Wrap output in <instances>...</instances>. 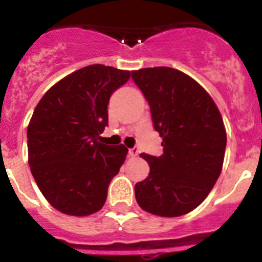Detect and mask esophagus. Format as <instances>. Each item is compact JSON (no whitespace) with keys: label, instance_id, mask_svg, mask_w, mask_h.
<instances>
[{"label":"esophagus","instance_id":"obj_1","mask_svg":"<svg viewBox=\"0 0 262 262\" xmlns=\"http://www.w3.org/2000/svg\"><path fill=\"white\" fill-rule=\"evenodd\" d=\"M139 152H140V151H139V148H138V147L129 148V149H128V155H129V156H131V157H135V156H138V155H139Z\"/></svg>","mask_w":262,"mask_h":262}]
</instances>
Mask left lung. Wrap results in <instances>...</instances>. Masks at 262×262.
<instances>
[{
	"mask_svg": "<svg viewBox=\"0 0 262 262\" xmlns=\"http://www.w3.org/2000/svg\"><path fill=\"white\" fill-rule=\"evenodd\" d=\"M163 138L161 156L142 154L149 174L135 185L139 206L159 216L193 211L214 187L223 166L227 135L209 93L196 81L169 67L131 72Z\"/></svg>",
	"mask_w": 262,
	"mask_h": 262,
	"instance_id": "obj_1",
	"label": "left lung"
}]
</instances>
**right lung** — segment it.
Returning a JSON list of instances; mask_svg holds the SVG:
<instances>
[{
  "label": "right lung",
  "mask_w": 262,
  "mask_h": 262,
  "mask_svg": "<svg viewBox=\"0 0 262 262\" xmlns=\"http://www.w3.org/2000/svg\"><path fill=\"white\" fill-rule=\"evenodd\" d=\"M128 71L93 64L53 85L36 105L27 127L29 164L46 200L59 211L86 216L102 209L111 180L124 163L123 144L106 145L111 94Z\"/></svg>",
  "instance_id": "obj_1"
}]
</instances>
